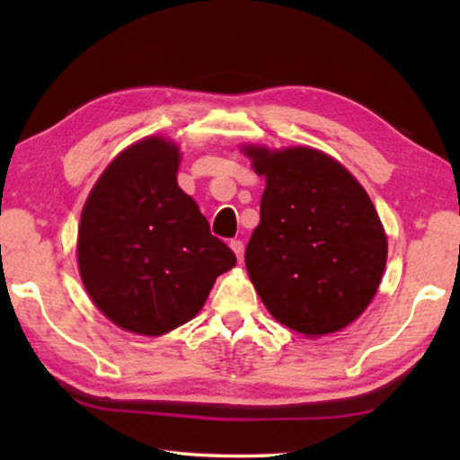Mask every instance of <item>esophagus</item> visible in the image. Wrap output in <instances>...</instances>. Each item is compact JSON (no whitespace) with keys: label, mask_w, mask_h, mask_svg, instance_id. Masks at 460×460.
Returning <instances> with one entry per match:
<instances>
[{"label":"esophagus","mask_w":460,"mask_h":460,"mask_svg":"<svg viewBox=\"0 0 460 460\" xmlns=\"http://www.w3.org/2000/svg\"><path fill=\"white\" fill-rule=\"evenodd\" d=\"M229 247L233 249V252H235L237 259L241 261V259H243V252H245V245H243V241H239V239H233V241L229 243Z\"/></svg>","instance_id":"1"}]
</instances>
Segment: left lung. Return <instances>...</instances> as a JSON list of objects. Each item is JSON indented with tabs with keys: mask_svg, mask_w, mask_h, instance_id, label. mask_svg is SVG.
<instances>
[{
	"mask_svg": "<svg viewBox=\"0 0 460 460\" xmlns=\"http://www.w3.org/2000/svg\"><path fill=\"white\" fill-rule=\"evenodd\" d=\"M265 175L261 223L245 265L280 324L318 338L351 324L376 296L387 237L369 195L344 165L306 146H245Z\"/></svg>",
	"mask_w": 460,
	"mask_h": 460,
	"instance_id": "1",
	"label": "left lung"
}]
</instances>
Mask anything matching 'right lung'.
<instances>
[{"label":"right lung","mask_w":460,"mask_h":460,"mask_svg":"<svg viewBox=\"0 0 460 460\" xmlns=\"http://www.w3.org/2000/svg\"><path fill=\"white\" fill-rule=\"evenodd\" d=\"M178 168V146L144 138L109 164L83 208V285L106 318L134 334L162 336L185 324L237 262L181 191Z\"/></svg>","instance_id":"obj_1"}]
</instances>
